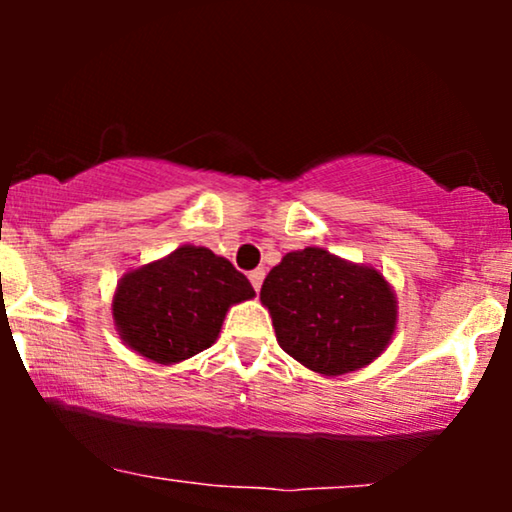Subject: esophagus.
Segmentation results:
<instances>
[{
	"label": "esophagus",
	"instance_id": "34e87169",
	"mask_svg": "<svg viewBox=\"0 0 512 512\" xmlns=\"http://www.w3.org/2000/svg\"><path fill=\"white\" fill-rule=\"evenodd\" d=\"M263 277H265V270H263V268H256V270H251V272H249V282H251V286H254V291H256V293L261 291Z\"/></svg>",
	"mask_w": 512,
	"mask_h": 512
}]
</instances>
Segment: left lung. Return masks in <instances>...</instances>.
I'll return each mask as SVG.
<instances>
[{
	"mask_svg": "<svg viewBox=\"0 0 512 512\" xmlns=\"http://www.w3.org/2000/svg\"><path fill=\"white\" fill-rule=\"evenodd\" d=\"M261 300L279 347L321 375L368 366L396 328V300L380 272L319 247L286 254L265 277Z\"/></svg>",
	"mask_w": 512,
	"mask_h": 512,
	"instance_id": "8db88e82",
	"label": "left lung"
}]
</instances>
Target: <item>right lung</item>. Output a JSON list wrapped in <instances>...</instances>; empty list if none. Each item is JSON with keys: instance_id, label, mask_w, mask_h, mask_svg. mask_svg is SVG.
<instances>
[{"instance_id": "add662e5", "label": "right lung", "mask_w": 512, "mask_h": 512, "mask_svg": "<svg viewBox=\"0 0 512 512\" xmlns=\"http://www.w3.org/2000/svg\"><path fill=\"white\" fill-rule=\"evenodd\" d=\"M249 279L205 247H179L132 270L114 296L121 338L146 359L177 363L212 347L228 307L254 298Z\"/></svg>"}]
</instances>
